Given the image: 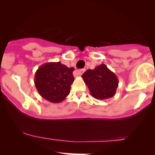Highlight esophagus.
I'll list each match as a JSON object with an SVG mask.
<instances>
[{"label":"esophagus","instance_id":"obj_1","mask_svg":"<svg viewBox=\"0 0 155 155\" xmlns=\"http://www.w3.org/2000/svg\"><path fill=\"white\" fill-rule=\"evenodd\" d=\"M84 71H85V69H80V70L77 71V73H78V74L81 75Z\"/></svg>","mask_w":155,"mask_h":155}]
</instances>
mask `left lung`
I'll use <instances>...</instances> for the list:
<instances>
[{
	"label": "left lung",
	"instance_id": "left-lung-1",
	"mask_svg": "<svg viewBox=\"0 0 155 155\" xmlns=\"http://www.w3.org/2000/svg\"><path fill=\"white\" fill-rule=\"evenodd\" d=\"M82 78L91 95L97 100H106L116 94L119 81L106 64L97 66L93 70L88 69L82 74Z\"/></svg>",
	"mask_w": 155,
	"mask_h": 155
}]
</instances>
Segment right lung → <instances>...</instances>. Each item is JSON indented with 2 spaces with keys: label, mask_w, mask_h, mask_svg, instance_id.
Wrapping results in <instances>:
<instances>
[{
  "label": "right lung",
  "mask_w": 155,
  "mask_h": 155,
  "mask_svg": "<svg viewBox=\"0 0 155 155\" xmlns=\"http://www.w3.org/2000/svg\"><path fill=\"white\" fill-rule=\"evenodd\" d=\"M74 68L58 62H48L41 65L35 74L34 83L39 95L51 103L63 101L70 93L74 78Z\"/></svg>",
  "instance_id": "1"
}]
</instances>
